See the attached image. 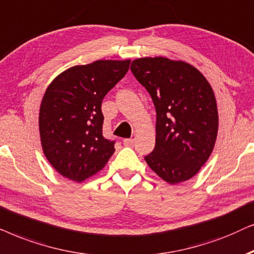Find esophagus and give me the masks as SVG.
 Returning <instances> with one entry per match:
<instances>
[{"mask_svg": "<svg viewBox=\"0 0 254 254\" xmlns=\"http://www.w3.org/2000/svg\"><path fill=\"white\" fill-rule=\"evenodd\" d=\"M132 144H133V139H130V138H125V139H123L124 146H131Z\"/></svg>", "mask_w": 254, "mask_h": 254, "instance_id": "obj_1", "label": "esophagus"}]
</instances>
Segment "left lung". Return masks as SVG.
Here are the masks:
<instances>
[{
    "label": "left lung",
    "instance_id": "8db88e82",
    "mask_svg": "<svg viewBox=\"0 0 254 254\" xmlns=\"http://www.w3.org/2000/svg\"><path fill=\"white\" fill-rule=\"evenodd\" d=\"M131 72L157 111L155 146L145 161L168 184L187 181L214 150L218 111L214 90L200 70L181 60L139 58Z\"/></svg>",
    "mask_w": 254,
    "mask_h": 254
}]
</instances>
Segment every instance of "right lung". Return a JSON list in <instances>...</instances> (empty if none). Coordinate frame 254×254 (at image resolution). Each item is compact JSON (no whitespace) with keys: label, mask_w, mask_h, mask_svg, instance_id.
Returning a JSON list of instances; mask_svg holds the SVG:
<instances>
[{"label":"right lung","mask_w":254,"mask_h":254,"mask_svg":"<svg viewBox=\"0 0 254 254\" xmlns=\"http://www.w3.org/2000/svg\"><path fill=\"white\" fill-rule=\"evenodd\" d=\"M131 60H96L64 70L49 84L39 109L43 152L69 180L96 174L115 152L102 133V100L123 79Z\"/></svg>","instance_id":"obj_1"}]
</instances>
